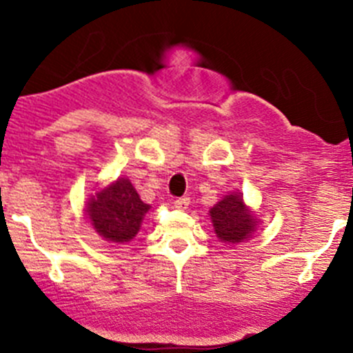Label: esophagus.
<instances>
[{
	"mask_svg": "<svg viewBox=\"0 0 353 353\" xmlns=\"http://www.w3.org/2000/svg\"><path fill=\"white\" fill-rule=\"evenodd\" d=\"M189 203H191V201H189L187 196H183V198H176L174 199V208H176V210H187V208H189Z\"/></svg>",
	"mask_w": 353,
	"mask_h": 353,
	"instance_id": "obj_1",
	"label": "esophagus"
}]
</instances>
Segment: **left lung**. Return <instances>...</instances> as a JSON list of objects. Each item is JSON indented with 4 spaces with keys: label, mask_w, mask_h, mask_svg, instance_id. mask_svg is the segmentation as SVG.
I'll use <instances>...</instances> for the list:
<instances>
[{
    "label": "left lung",
    "mask_w": 353,
    "mask_h": 353,
    "mask_svg": "<svg viewBox=\"0 0 353 353\" xmlns=\"http://www.w3.org/2000/svg\"><path fill=\"white\" fill-rule=\"evenodd\" d=\"M210 219L217 239L228 244H240L251 239L258 228V219L244 203L240 192H228L217 201L210 208Z\"/></svg>",
    "instance_id": "obj_1"
}]
</instances>
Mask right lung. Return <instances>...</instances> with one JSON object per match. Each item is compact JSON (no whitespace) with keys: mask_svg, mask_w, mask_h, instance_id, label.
Here are the masks:
<instances>
[{"mask_svg":"<svg viewBox=\"0 0 353 353\" xmlns=\"http://www.w3.org/2000/svg\"><path fill=\"white\" fill-rule=\"evenodd\" d=\"M150 205L143 203L129 179H117L86 201V215L93 230L109 242L125 244L138 235Z\"/></svg>","mask_w":353,"mask_h":353,"instance_id":"right-lung-1","label":"right lung"}]
</instances>
